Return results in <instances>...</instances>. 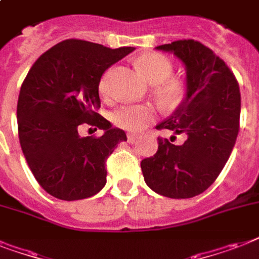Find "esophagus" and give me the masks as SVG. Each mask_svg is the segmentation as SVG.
<instances>
[{
  "instance_id": "34e87169",
  "label": "esophagus",
  "mask_w": 259,
  "mask_h": 259,
  "mask_svg": "<svg viewBox=\"0 0 259 259\" xmlns=\"http://www.w3.org/2000/svg\"><path fill=\"white\" fill-rule=\"evenodd\" d=\"M138 135L137 134H132V132H128L127 134V141L130 142V143H135V142L138 141Z\"/></svg>"
}]
</instances>
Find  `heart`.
Wrapping results in <instances>:
<instances>
[{
	"label": "heart",
	"instance_id": "1",
	"mask_svg": "<svg viewBox=\"0 0 259 259\" xmlns=\"http://www.w3.org/2000/svg\"><path fill=\"white\" fill-rule=\"evenodd\" d=\"M137 65L150 84H159L158 93L168 100H178L184 93V84L178 77H170L174 64L168 57L159 53H145L139 56ZM109 72L100 81V93L104 97L110 94L109 90ZM155 110L149 105H124L112 114V120L118 127L139 131L154 118Z\"/></svg>",
	"mask_w": 259,
	"mask_h": 259
}]
</instances>
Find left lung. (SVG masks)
I'll list each match as a JSON object with an SVG mask.
<instances>
[{"label":"left lung","instance_id":"obj_1","mask_svg":"<svg viewBox=\"0 0 259 259\" xmlns=\"http://www.w3.org/2000/svg\"><path fill=\"white\" fill-rule=\"evenodd\" d=\"M186 68V97L157 130L186 135L183 145L158 139V150L141 162L146 184L159 195L186 199L214 183L239 132L240 91L227 64L194 39L157 46Z\"/></svg>","mask_w":259,"mask_h":259}]
</instances>
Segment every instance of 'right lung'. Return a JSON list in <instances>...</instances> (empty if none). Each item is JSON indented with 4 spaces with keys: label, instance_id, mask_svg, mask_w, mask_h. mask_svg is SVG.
Masks as SVG:
<instances>
[{
    "label": "right lung",
    "instance_id": "1",
    "mask_svg": "<svg viewBox=\"0 0 259 259\" xmlns=\"http://www.w3.org/2000/svg\"><path fill=\"white\" fill-rule=\"evenodd\" d=\"M134 50L67 39L45 52L27 73L17 101L19 139L36 182L54 198L84 199L106 184L105 161L127 135L97 113L100 81ZM84 122L104 135L80 137L77 128Z\"/></svg>",
    "mask_w": 259,
    "mask_h": 259
}]
</instances>
